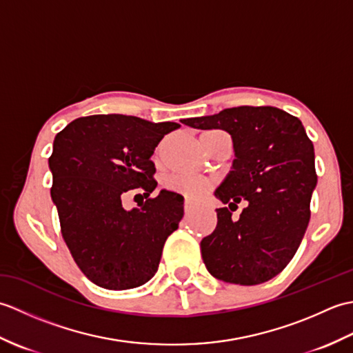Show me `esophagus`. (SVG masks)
Wrapping results in <instances>:
<instances>
[{
	"mask_svg": "<svg viewBox=\"0 0 353 353\" xmlns=\"http://www.w3.org/2000/svg\"><path fill=\"white\" fill-rule=\"evenodd\" d=\"M183 208H185V212H191L192 209H194L192 201H191V200H188V199H186V200H185V205H183Z\"/></svg>",
	"mask_w": 353,
	"mask_h": 353,
	"instance_id": "1",
	"label": "esophagus"
}]
</instances>
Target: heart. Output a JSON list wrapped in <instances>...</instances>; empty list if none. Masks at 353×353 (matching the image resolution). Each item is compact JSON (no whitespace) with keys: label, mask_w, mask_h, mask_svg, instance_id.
Returning <instances> with one entry per match:
<instances>
[{"label":"heart","mask_w":353,"mask_h":353,"mask_svg":"<svg viewBox=\"0 0 353 353\" xmlns=\"http://www.w3.org/2000/svg\"><path fill=\"white\" fill-rule=\"evenodd\" d=\"M216 130L208 132V133H214ZM167 188L171 191L185 194L188 197H200L211 188V181L203 177H196V176H174L170 177L167 181Z\"/></svg>","instance_id":"b5f03b06"}]
</instances>
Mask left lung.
I'll use <instances>...</instances> for the list:
<instances>
[{
	"label": "left lung",
	"instance_id": "8db88e82",
	"mask_svg": "<svg viewBox=\"0 0 353 353\" xmlns=\"http://www.w3.org/2000/svg\"><path fill=\"white\" fill-rule=\"evenodd\" d=\"M182 123L221 129L234 142V163L214 192L229 208L215 209L216 228L200 243L208 272L236 285L270 281L296 254L311 216L317 174L302 121L272 106H239ZM239 201L246 208L234 219Z\"/></svg>",
	"mask_w": 353,
	"mask_h": 353
}]
</instances>
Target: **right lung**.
<instances>
[{"label":"right lung","instance_id":"add662e5","mask_svg":"<svg viewBox=\"0 0 353 353\" xmlns=\"http://www.w3.org/2000/svg\"><path fill=\"white\" fill-rule=\"evenodd\" d=\"M181 124L127 115L74 119L59 132L48 165L51 199L62 236L89 281L106 290L148 282L159 267L167 238L183 216V197L156 188L152 156L165 134ZM134 188L145 202L125 212L122 196Z\"/></svg>","mask_w":353,"mask_h":353}]
</instances>
